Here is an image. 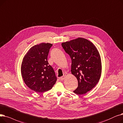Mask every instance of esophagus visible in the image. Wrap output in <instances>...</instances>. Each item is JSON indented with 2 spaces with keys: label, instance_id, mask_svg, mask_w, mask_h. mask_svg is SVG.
Masks as SVG:
<instances>
[{
  "label": "esophagus",
  "instance_id": "esophagus-1",
  "mask_svg": "<svg viewBox=\"0 0 123 123\" xmlns=\"http://www.w3.org/2000/svg\"><path fill=\"white\" fill-rule=\"evenodd\" d=\"M66 74H64L62 76V77H61V78H60V80H63L64 79H65V77H66Z\"/></svg>",
  "mask_w": 123,
  "mask_h": 123
}]
</instances>
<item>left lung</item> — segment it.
<instances>
[{"instance_id": "8db88e82", "label": "left lung", "mask_w": 123, "mask_h": 123, "mask_svg": "<svg viewBox=\"0 0 123 123\" xmlns=\"http://www.w3.org/2000/svg\"><path fill=\"white\" fill-rule=\"evenodd\" d=\"M62 48L71 57V72L78 80L74 92L85 94L98 83L102 73L101 56L95 46L83 38L63 43Z\"/></svg>"}]
</instances>
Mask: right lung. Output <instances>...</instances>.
Segmentation results:
<instances>
[{
    "mask_svg": "<svg viewBox=\"0 0 123 123\" xmlns=\"http://www.w3.org/2000/svg\"><path fill=\"white\" fill-rule=\"evenodd\" d=\"M52 46L49 43L34 45L23 58L21 68L22 79L29 88L37 92L50 90L57 80L54 70L48 61Z\"/></svg>",
    "mask_w": 123,
    "mask_h": 123,
    "instance_id": "obj_1",
    "label": "right lung"
}]
</instances>
